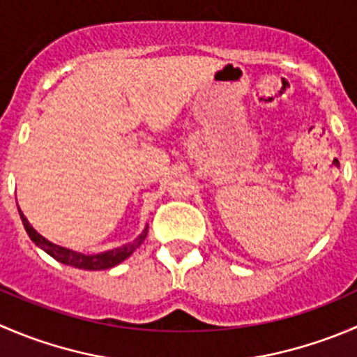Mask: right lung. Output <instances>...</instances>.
<instances>
[{"instance_id": "right-lung-1", "label": "right lung", "mask_w": 357, "mask_h": 357, "mask_svg": "<svg viewBox=\"0 0 357 357\" xmlns=\"http://www.w3.org/2000/svg\"><path fill=\"white\" fill-rule=\"evenodd\" d=\"M19 214L27 235H29L31 241H33L38 248L43 249L45 252H48V255H50L52 258L57 259V261L64 263V265H71L75 266V268H83V271H106V268H112V266L119 265V263H122L123 259L129 258V256L132 255L141 244H143V241L148 235V225H146L144 230L141 231L139 237H137L136 241L129 242V244L120 245V248L116 249H109V251H105V252H99V255H82V252H76L73 251V249L62 248V245H57L54 244V242L47 241L45 237H41V235L31 227V223L27 221V218L24 216V213L20 209H19Z\"/></svg>"}]
</instances>
